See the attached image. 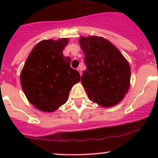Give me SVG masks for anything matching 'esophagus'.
Instances as JSON below:
<instances>
[{
    "mask_svg": "<svg viewBox=\"0 0 158 158\" xmlns=\"http://www.w3.org/2000/svg\"><path fill=\"white\" fill-rule=\"evenodd\" d=\"M77 70H78V72L79 73V74H80V76H82V69H81V67L77 68Z\"/></svg>",
    "mask_w": 158,
    "mask_h": 158,
    "instance_id": "esophagus-1",
    "label": "esophagus"
}]
</instances>
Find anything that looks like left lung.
Segmentation results:
<instances>
[{
	"mask_svg": "<svg viewBox=\"0 0 158 158\" xmlns=\"http://www.w3.org/2000/svg\"><path fill=\"white\" fill-rule=\"evenodd\" d=\"M79 44L86 65L81 82L89 98L103 107L118 104L130 84L131 70L127 60L105 38L81 36Z\"/></svg>",
	"mask_w": 158,
	"mask_h": 158,
	"instance_id": "8db88e82",
	"label": "left lung"
}]
</instances>
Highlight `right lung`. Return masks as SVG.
<instances>
[{"instance_id": "obj_1", "label": "right lung", "mask_w": 158, "mask_h": 158, "mask_svg": "<svg viewBox=\"0 0 158 158\" xmlns=\"http://www.w3.org/2000/svg\"><path fill=\"white\" fill-rule=\"evenodd\" d=\"M67 38L38 43L27 57L20 74V82L27 99L43 111H55L64 104L74 84L80 81L77 70L70 66L69 56L63 50Z\"/></svg>"}]
</instances>
